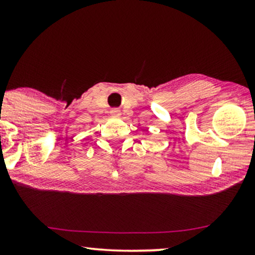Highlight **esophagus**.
Returning <instances> with one entry per match:
<instances>
[{
    "label": "esophagus",
    "mask_w": 255,
    "mask_h": 255,
    "mask_svg": "<svg viewBox=\"0 0 255 255\" xmlns=\"http://www.w3.org/2000/svg\"><path fill=\"white\" fill-rule=\"evenodd\" d=\"M110 114L113 117H120L121 116V111L117 109V108H115V109H111L110 110Z\"/></svg>",
    "instance_id": "esophagus-1"
}]
</instances>
